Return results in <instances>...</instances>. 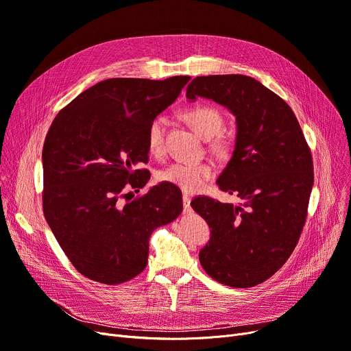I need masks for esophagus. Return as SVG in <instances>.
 I'll return each mask as SVG.
<instances>
[{"label":"esophagus","mask_w":351,"mask_h":351,"mask_svg":"<svg viewBox=\"0 0 351 351\" xmlns=\"http://www.w3.org/2000/svg\"><path fill=\"white\" fill-rule=\"evenodd\" d=\"M182 202H183V209L188 210L191 208V196L189 195H183L182 196Z\"/></svg>","instance_id":"esophagus-1"}]
</instances>
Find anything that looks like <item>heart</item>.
Listing matches in <instances>:
<instances>
[{
    "instance_id": "b5f03b06",
    "label": "heart",
    "mask_w": 351,
    "mask_h": 351,
    "mask_svg": "<svg viewBox=\"0 0 351 351\" xmlns=\"http://www.w3.org/2000/svg\"><path fill=\"white\" fill-rule=\"evenodd\" d=\"M183 118L192 126L193 131L205 139L216 136L223 128V118L217 109L206 105H197L183 112ZM166 119L156 117L147 126L146 145L154 156H160L165 151ZM210 149L217 155L229 152V143L225 139H215ZM215 176V169L209 162H173L158 172V179L172 183L183 192L195 193L204 188L205 183Z\"/></svg>"
}]
</instances>
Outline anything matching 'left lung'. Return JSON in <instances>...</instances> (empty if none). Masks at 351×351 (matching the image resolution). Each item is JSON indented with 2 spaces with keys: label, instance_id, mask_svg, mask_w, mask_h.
Listing matches in <instances>:
<instances>
[{
  "label": "left lung",
  "instance_id": "left-lung-1",
  "mask_svg": "<svg viewBox=\"0 0 351 351\" xmlns=\"http://www.w3.org/2000/svg\"><path fill=\"white\" fill-rule=\"evenodd\" d=\"M197 97L228 108L236 118L233 155L216 183L242 199L239 206L208 196L191 202L210 229L200 265L230 287L261 285L299 242L315 182L310 149L291 108L254 78L197 77L186 98Z\"/></svg>",
  "mask_w": 351,
  "mask_h": 351
}]
</instances>
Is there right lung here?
<instances>
[{
    "label": "right lung",
    "instance_id": "right-lung-1",
    "mask_svg": "<svg viewBox=\"0 0 351 351\" xmlns=\"http://www.w3.org/2000/svg\"><path fill=\"white\" fill-rule=\"evenodd\" d=\"M191 77L163 81L110 78L72 99L51 123L43 149V206L64 253L85 278L119 285L147 263L152 232L180 215L182 192L158 183L123 204L151 178V121L179 97Z\"/></svg>",
    "mask_w": 351,
    "mask_h": 351
}]
</instances>
